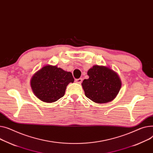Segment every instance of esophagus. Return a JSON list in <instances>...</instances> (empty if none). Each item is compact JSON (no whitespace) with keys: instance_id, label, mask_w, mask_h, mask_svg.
<instances>
[{"instance_id":"obj_1","label":"esophagus","mask_w":153,"mask_h":153,"mask_svg":"<svg viewBox=\"0 0 153 153\" xmlns=\"http://www.w3.org/2000/svg\"><path fill=\"white\" fill-rule=\"evenodd\" d=\"M77 84H81L82 82V78H79V79H77L75 80Z\"/></svg>"}]
</instances>
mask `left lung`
<instances>
[{"label":"left lung","mask_w":153,"mask_h":153,"mask_svg":"<svg viewBox=\"0 0 153 153\" xmlns=\"http://www.w3.org/2000/svg\"><path fill=\"white\" fill-rule=\"evenodd\" d=\"M89 76L82 83L85 96L97 103H106L113 100L121 87V81L113 70L95 65L87 71Z\"/></svg>","instance_id":"1"}]
</instances>
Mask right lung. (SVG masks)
<instances>
[{
    "mask_svg": "<svg viewBox=\"0 0 153 153\" xmlns=\"http://www.w3.org/2000/svg\"><path fill=\"white\" fill-rule=\"evenodd\" d=\"M74 80L71 72L56 66L46 65L33 75L30 86L39 100L53 103L65 95L67 85Z\"/></svg>",
    "mask_w": 153,
    "mask_h": 153,
    "instance_id": "obj_1",
    "label": "right lung"
}]
</instances>
